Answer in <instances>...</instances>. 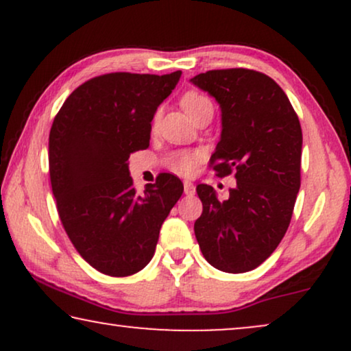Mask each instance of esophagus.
Wrapping results in <instances>:
<instances>
[{"label":"esophagus","instance_id":"obj_1","mask_svg":"<svg viewBox=\"0 0 351 351\" xmlns=\"http://www.w3.org/2000/svg\"><path fill=\"white\" fill-rule=\"evenodd\" d=\"M184 191H185V195H189V196L195 195V185L191 184L190 180H185L184 182Z\"/></svg>","mask_w":351,"mask_h":351}]
</instances>
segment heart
Instances as JSON below:
<instances>
[{"mask_svg":"<svg viewBox=\"0 0 351 351\" xmlns=\"http://www.w3.org/2000/svg\"><path fill=\"white\" fill-rule=\"evenodd\" d=\"M180 105L191 118L196 112H199L201 108L208 107V105H213V104H210V100L203 94L186 93L184 97H182ZM158 118H160V114H156L155 117V124L158 123ZM199 161H201V152L179 150L172 153V156L169 158V167L174 172H177V174L189 176V174H193L195 169L199 165Z\"/></svg>","mask_w":351,"mask_h":351,"instance_id":"heart-1","label":"heart"}]
</instances>
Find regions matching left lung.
<instances>
[{"label":"left lung","instance_id":"8db88e82","mask_svg":"<svg viewBox=\"0 0 351 351\" xmlns=\"http://www.w3.org/2000/svg\"><path fill=\"white\" fill-rule=\"evenodd\" d=\"M191 83L222 110L210 167L217 177L234 172L237 179L225 201L210 185L196 186L203 214L195 222V237L217 270L251 271L271 256L291 223L300 189L299 117L285 90L261 71L209 70Z\"/></svg>","mask_w":351,"mask_h":351}]
</instances>
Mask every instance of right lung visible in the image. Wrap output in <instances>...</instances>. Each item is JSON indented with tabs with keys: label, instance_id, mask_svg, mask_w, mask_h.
Segmentation results:
<instances>
[{
	"label": "right lung",
	"instance_id": "1",
	"mask_svg": "<svg viewBox=\"0 0 351 351\" xmlns=\"http://www.w3.org/2000/svg\"><path fill=\"white\" fill-rule=\"evenodd\" d=\"M182 71H117L78 86L49 132V176L60 222L80 256L108 276H131L155 254L160 228L184 193L172 174L142 196L129 176L131 153L150 145L156 108Z\"/></svg>",
	"mask_w": 351,
	"mask_h": 351
}]
</instances>
